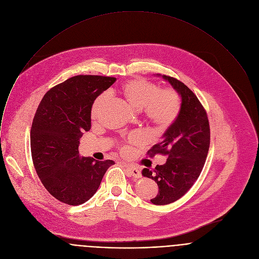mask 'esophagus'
I'll return each instance as SVG.
<instances>
[{
	"label": "esophagus",
	"instance_id": "obj_1",
	"mask_svg": "<svg viewBox=\"0 0 259 259\" xmlns=\"http://www.w3.org/2000/svg\"><path fill=\"white\" fill-rule=\"evenodd\" d=\"M125 167H126L127 172H130V175L133 176L134 178H141V177H142L141 171H140L138 168L133 167V166H127V165H126Z\"/></svg>",
	"mask_w": 259,
	"mask_h": 259
}]
</instances>
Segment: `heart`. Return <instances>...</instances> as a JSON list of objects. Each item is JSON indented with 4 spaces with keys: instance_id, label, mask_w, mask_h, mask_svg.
<instances>
[{
    "instance_id": "1",
    "label": "heart",
    "mask_w": 259,
    "mask_h": 259,
    "mask_svg": "<svg viewBox=\"0 0 259 259\" xmlns=\"http://www.w3.org/2000/svg\"><path fill=\"white\" fill-rule=\"evenodd\" d=\"M121 92L135 108L143 109L145 116L159 128L170 126L179 115L181 99L172 88L160 89L153 82L135 78L121 85ZM106 97V93H101L96 97L91 108L92 118L97 117ZM130 142L134 145L142 144L144 138L135 134L130 138Z\"/></svg>"
}]
</instances>
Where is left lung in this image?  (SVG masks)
Returning a JSON list of instances; mask_svg holds the SVG:
<instances>
[{"label": "left lung", "instance_id": "8db88e82", "mask_svg": "<svg viewBox=\"0 0 259 259\" xmlns=\"http://www.w3.org/2000/svg\"><path fill=\"white\" fill-rule=\"evenodd\" d=\"M163 78L181 95L178 117L148 155L168 156L164 165L155 170L145 168L143 176L153 179L159 187L158 195L151 199L155 205H167L183 197L199 178L210 147L209 120L203 105L194 92L180 80L163 75Z\"/></svg>", "mask_w": 259, "mask_h": 259}]
</instances>
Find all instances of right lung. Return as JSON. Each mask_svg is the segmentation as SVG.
I'll list each match as a JSON object with an SVG mask.
<instances>
[{
	"label": "right lung",
	"instance_id": "add662e5",
	"mask_svg": "<svg viewBox=\"0 0 259 259\" xmlns=\"http://www.w3.org/2000/svg\"><path fill=\"white\" fill-rule=\"evenodd\" d=\"M116 78L77 75L52 87L35 113L31 154L35 170L46 190L57 200L77 206L97 191L111 160L80 157L79 140L91 127V107L96 97Z\"/></svg>",
	"mask_w": 259,
	"mask_h": 259
}]
</instances>
